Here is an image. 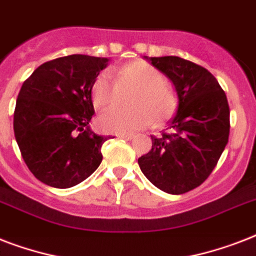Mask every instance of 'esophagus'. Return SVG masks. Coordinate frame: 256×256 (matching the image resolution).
<instances>
[{
	"mask_svg": "<svg viewBox=\"0 0 256 256\" xmlns=\"http://www.w3.org/2000/svg\"><path fill=\"white\" fill-rule=\"evenodd\" d=\"M118 136H120V138H124V140H132V138H134L132 134H118Z\"/></svg>",
	"mask_w": 256,
	"mask_h": 256,
	"instance_id": "obj_1",
	"label": "esophagus"
}]
</instances>
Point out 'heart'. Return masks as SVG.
<instances>
[{
    "mask_svg": "<svg viewBox=\"0 0 256 256\" xmlns=\"http://www.w3.org/2000/svg\"><path fill=\"white\" fill-rule=\"evenodd\" d=\"M110 74L102 73L94 80L90 90L92 106L108 110L118 100L120 92L132 90L128 104L132 108H114L96 120L100 130L112 134H130L150 126L154 118L156 124L168 120L176 106L174 88L164 81L160 70L144 61H132Z\"/></svg>",
    "mask_w": 256,
    "mask_h": 256,
    "instance_id": "b5f03b06",
    "label": "heart"
}]
</instances>
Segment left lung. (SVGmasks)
<instances>
[{"instance_id": "1", "label": "left lung", "mask_w": 256, "mask_h": 256, "mask_svg": "<svg viewBox=\"0 0 256 256\" xmlns=\"http://www.w3.org/2000/svg\"><path fill=\"white\" fill-rule=\"evenodd\" d=\"M172 82L178 108L168 132L152 136V150L138 160L144 176L168 194L202 184L218 164L230 134V108L216 78L183 58L144 57Z\"/></svg>"}]
</instances>
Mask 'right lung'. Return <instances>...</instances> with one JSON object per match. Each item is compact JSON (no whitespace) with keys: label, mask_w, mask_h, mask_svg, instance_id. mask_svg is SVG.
Returning a JSON list of instances; mask_svg holds the SVG:
<instances>
[{"label":"right lung","mask_w":256,"mask_h":256,"mask_svg":"<svg viewBox=\"0 0 256 256\" xmlns=\"http://www.w3.org/2000/svg\"><path fill=\"white\" fill-rule=\"evenodd\" d=\"M108 58L73 54L38 66L22 85L14 110V136L26 166L38 180L69 188L102 162L110 136L92 132L90 90Z\"/></svg>","instance_id":"add662e5"}]
</instances>
